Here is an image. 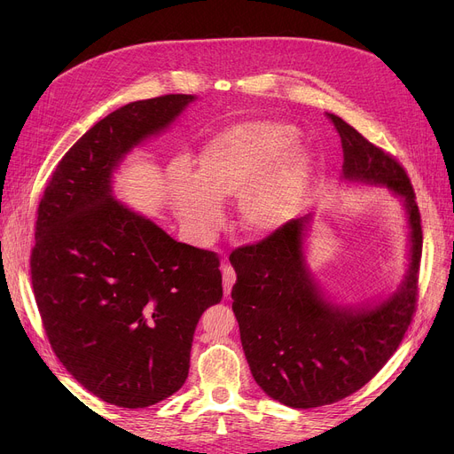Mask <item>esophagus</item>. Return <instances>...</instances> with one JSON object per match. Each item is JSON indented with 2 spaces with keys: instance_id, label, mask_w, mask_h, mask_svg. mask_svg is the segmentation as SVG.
Returning a JSON list of instances; mask_svg holds the SVG:
<instances>
[{
  "instance_id": "esophagus-1",
  "label": "esophagus",
  "mask_w": 454,
  "mask_h": 454,
  "mask_svg": "<svg viewBox=\"0 0 454 454\" xmlns=\"http://www.w3.org/2000/svg\"><path fill=\"white\" fill-rule=\"evenodd\" d=\"M235 270H233V267H230V265H224L223 267V289H224V294L228 296L230 293H231V287H233V283H235Z\"/></svg>"
}]
</instances>
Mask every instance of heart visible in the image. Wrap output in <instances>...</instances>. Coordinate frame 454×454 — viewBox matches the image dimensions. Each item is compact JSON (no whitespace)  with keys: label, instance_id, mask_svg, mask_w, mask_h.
I'll return each mask as SVG.
<instances>
[{"label":"heart","instance_id":"obj_1","mask_svg":"<svg viewBox=\"0 0 454 454\" xmlns=\"http://www.w3.org/2000/svg\"><path fill=\"white\" fill-rule=\"evenodd\" d=\"M298 132L274 121L237 123L213 136L197 173L178 160L167 169V195L185 231L206 241L217 231L221 200L237 197L245 231L269 235L287 224L313 175V160L294 147Z\"/></svg>","mask_w":454,"mask_h":454}]
</instances>
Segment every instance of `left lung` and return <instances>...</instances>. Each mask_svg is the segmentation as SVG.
<instances>
[{"label":"left lung","instance_id":"8db88e82","mask_svg":"<svg viewBox=\"0 0 454 454\" xmlns=\"http://www.w3.org/2000/svg\"><path fill=\"white\" fill-rule=\"evenodd\" d=\"M344 178L387 185L403 199L411 228L409 272L397 293L373 307H340L324 298L305 265L309 217L293 219L263 241L230 254L237 281L231 309L255 383L293 409L337 403L383 368L407 333L418 301L423 247L416 193L403 165L335 114Z\"/></svg>","mask_w":454,"mask_h":454}]
</instances>
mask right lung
<instances>
[{
    "instance_id": "1",
    "label": "right lung",
    "mask_w": 454,
    "mask_h": 454,
    "mask_svg": "<svg viewBox=\"0 0 454 454\" xmlns=\"http://www.w3.org/2000/svg\"><path fill=\"white\" fill-rule=\"evenodd\" d=\"M193 101L171 93L108 114L64 154L38 206L31 281L45 335L86 390L123 409L182 388L199 318L223 298L217 254L112 193L125 154Z\"/></svg>"
}]
</instances>
